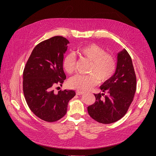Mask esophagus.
I'll return each mask as SVG.
<instances>
[{"instance_id": "esophagus-1", "label": "esophagus", "mask_w": 156, "mask_h": 156, "mask_svg": "<svg viewBox=\"0 0 156 156\" xmlns=\"http://www.w3.org/2000/svg\"><path fill=\"white\" fill-rule=\"evenodd\" d=\"M84 94V92H82V91H79V90H77L76 92V94L77 95H82V94Z\"/></svg>"}]
</instances>
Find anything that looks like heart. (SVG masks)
Returning a JSON list of instances; mask_svg holds the SVG:
<instances>
[{
  "instance_id": "1",
  "label": "heart",
  "mask_w": 156,
  "mask_h": 156,
  "mask_svg": "<svg viewBox=\"0 0 156 156\" xmlns=\"http://www.w3.org/2000/svg\"><path fill=\"white\" fill-rule=\"evenodd\" d=\"M78 53L91 61L88 75H75L68 80V86L81 91L91 89L98 84L99 80L104 82L115 74L116 60L114 56L106 53V51L96 44H89L78 50ZM75 57L72 54L65 56L62 62L64 70L68 74L73 72Z\"/></svg>"
}]
</instances>
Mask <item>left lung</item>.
Here are the masks:
<instances>
[{
	"instance_id": "obj_1",
	"label": "left lung",
	"mask_w": 156,
	"mask_h": 156,
	"mask_svg": "<svg viewBox=\"0 0 156 156\" xmlns=\"http://www.w3.org/2000/svg\"><path fill=\"white\" fill-rule=\"evenodd\" d=\"M136 75L132 60L124 49L118 53L115 74L100 87L104 94H94L96 101L88 107V112L94 120L101 124H111L123 117L133 100L136 91Z\"/></svg>"
}]
</instances>
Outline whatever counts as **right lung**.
<instances>
[{"mask_svg":"<svg viewBox=\"0 0 156 156\" xmlns=\"http://www.w3.org/2000/svg\"><path fill=\"white\" fill-rule=\"evenodd\" d=\"M69 41L54 36L37 44L33 49L23 71V93L28 106L40 119L53 122L66 114L68 102L75 96L72 90H60L66 76L62 62Z\"/></svg>","mask_w":156,"mask_h":156,"instance_id":"add662e5","label":"right lung"}]
</instances>
